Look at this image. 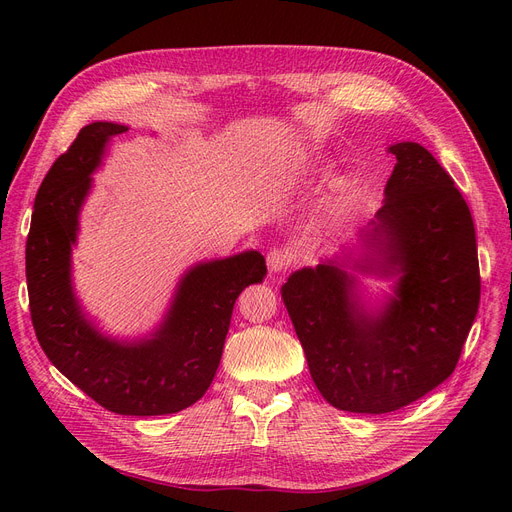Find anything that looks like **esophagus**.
<instances>
[{
	"label": "esophagus",
	"instance_id": "1",
	"mask_svg": "<svg viewBox=\"0 0 512 512\" xmlns=\"http://www.w3.org/2000/svg\"><path fill=\"white\" fill-rule=\"evenodd\" d=\"M265 261H267V270H270V274H282L288 270V265H290V253L286 249H272L270 253H267Z\"/></svg>",
	"mask_w": 512,
	"mask_h": 512
}]
</instances>
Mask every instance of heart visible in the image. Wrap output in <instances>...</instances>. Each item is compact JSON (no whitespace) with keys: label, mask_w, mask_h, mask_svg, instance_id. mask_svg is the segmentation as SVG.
<instances>
[{"label":"heart","mask_w":512,"mask_h":512,"mask_svg":"<svg viewBox=\"0 0 512 512\" xmlns=\"http://www.w3.org/2000/svg\"><path fill=\"white\" fill-rule=\"evenodd\" d=\"M351 182L346 180H340L336 186H334V203L336 205H344L348 199H351Z\"/></svg>","instance_id":"b5f03b06"}]
</instances>
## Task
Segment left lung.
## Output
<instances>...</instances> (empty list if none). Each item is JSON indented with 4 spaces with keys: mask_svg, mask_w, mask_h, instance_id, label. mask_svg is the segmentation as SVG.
I'll return each mask as SVG.
<instances>
[{
    "mask_svg": "<svg viewBox=\"0 0 512 512\" xmlns=\"http://www.w3.org/2000/svg\"><path fill=\"white\" fill-rule=\"evenodd\" d=\"M390 153L384 205L361 230L369 255L355 265L398 276L394 297L367 311L338 261L303 267L282 286L317 390L348 413L398 411L450 378L479 307L475 226L459 188L419 143Z\"/></svg>",
    "mask_w": 512,
    "mask_h": 512,
    "instance_id": "obj_1",
    "label": "left lung"
}]
</instances>
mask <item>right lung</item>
<instances>
[{"label": "right lung", "instance_id": "add662e5", "mask_svg": "<svg viewBox=\"0 0 512 512\" xmlns=\"http://www.w3.org/2000/svg\"><path fill=\"white\" fill-rule=\"evenodd\" d=\"M128 128L93 122L53 161L37 193L26 238L31 319L47 359L107 411L151 417L178 413L207 392L218 371L238 294L267 274L247 251L199 263L184 274L174 303L151 338L103 336L80 309L70 278L78 211L103 149Z\"/></svg>", "mask_w": 512, "mask_h": 512}]
</instances>
